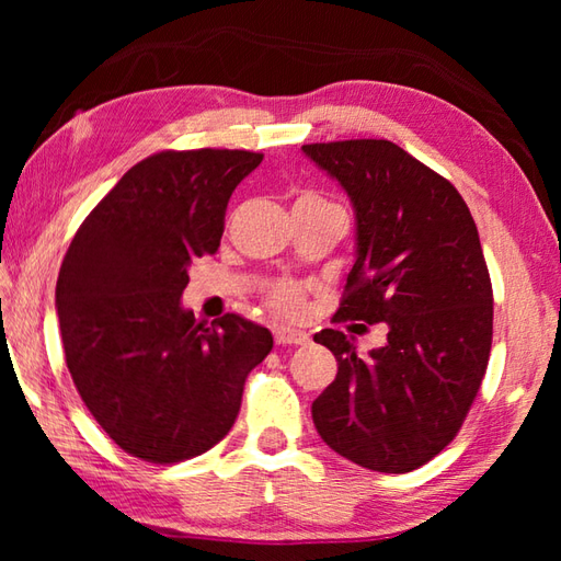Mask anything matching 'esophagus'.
<instances>
[{"instance_id":"34e87169","label":"esophagus","mask_w":561,"mask_h":561,"mask_svg":"<svg viewBox=\"0 0 561 561\" xmlns=\"http://www.w3.org/2000/svg\"><path fill=\"white\" fill-rule=\"evenodd\" d=\"M274 342L277 344H306L308 335L304 330L279 325V328H274Z\"/></svg>"}]
</instances>
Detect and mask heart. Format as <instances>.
I'll return each mask as SVG.
<instances>
[{
    "instance_id": "1",
    "label": "heart",
    "mask_w": 561,
    "mask_h": 561,
    "mask_svg": "<svg viewBox=\"0 0 561 561\" xmlns=\"http://www.w3.org/2000/svg\"><path fill=\"white\" fill-rule=\"evenodd\" d=\"M267 301L284 316H296L304 308V289L299 284L291 282H277L267 289Z\"/></svg>"
}]
</instances>
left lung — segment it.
Wrapping results in <instances>:
<instances>
[{"instance_id": "obj_1", "label": "left lung", "mask_w": 561, "mask_h": 561, "mask_svg": "<svg viewBox=\"0 0 561 561\" xmlns=\"http://www.w3.org/2000/svg\"><path fill=\"white\" fill-rule=\"evenodd\" d=\"M301 149L356 214V260L335 320L388 325V342L366 359L340 330L313 337L337 359L313 424L362 468L416 470L456 438L490 362L494 299L478 226L444 175L388 139Z\"/></svg>"}]
</instances>
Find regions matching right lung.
Segmentation results:
<instances>
[{"mask_svg": "<svg viewBox=\"0 0 561 561\" xmlns=\"http://www.w3.org/2000/svg\"><path fill=\"white\" fill-rule=\"evenodd\" d=\"M262 153L159 151L133 165L62 260L55 306L71 380L117 446L169 465L217 446L272 332L181 306L190 262L221 243L226 205Z\"/></svg>", "mask_w": 561, "mask_h": 561, "instance_id": "obj_1", "label": "right lung"}]
</instances>
